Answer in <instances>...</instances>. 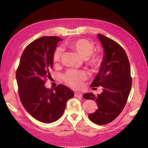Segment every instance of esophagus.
<instances>
[{
    "mask_svg": "<svg viewBox=\"0 0 148 148\" xmlns=\"http://www.w3.org/2000/svg\"><path fill=\"white\" fill-rule=\"evenodd\" d=\"M74 96L76 97H82V95L81 92H75L74 93Z\"/></svg>",
    "mask_w": 148,
    "mask_h": 148,
    "instance_id": "1",
    "label": "esophagus"
}]
</instances>
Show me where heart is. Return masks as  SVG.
<instances>
[{
  "label": "heart",
  "mask_w": 148,
  "mask_h": 148,
  "mask_svg": "<svg viewBox=\"0 0 148 148\" xmlns=\"http://www.w3.org/2000/svg\"><path fill=\"white\" fill-rule=\"evenodd\" d=\"M66 46L77 53L82 58L86 60L87 64L94 69H98L101 66L103 58L100 54H92L95 46L91 42L85 38L76 39L66 43ZM62 56L61 47H57L53 52V61L55 63L59 62ZM64 81L70 86L78 88L82 86L84 80L87 78V73L84 71L69 70L63 75Z\"/></svg>",
  "instance_id": "1"
}]
</instances>
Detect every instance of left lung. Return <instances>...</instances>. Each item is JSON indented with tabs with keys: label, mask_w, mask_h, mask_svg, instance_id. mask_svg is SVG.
I'll list each match as a JSON object with an SVG mask.
<instances>
[{
	"label": "left lung",
	"mask_w": 148,
	"mask_h": 148,
	"mask_svg": "<svg viewBox=\"0 0 148 148\" xmlns=\"http://www.w3.org/2000/svg\"><path fill=\"white\" fill-rule=\"evenodd\" d=\"M104 50L103 61L99 71L90 87L101 86L102 92L97 95L86 92V99L93 100L98 108L89 114V119L97 125H105L113 121L121 113L126 104L131 91L132 79L128 57L125 50L116 42L97 34Z\"/></svg>",
	"instance_id": "obj_1"
}]
</instances>
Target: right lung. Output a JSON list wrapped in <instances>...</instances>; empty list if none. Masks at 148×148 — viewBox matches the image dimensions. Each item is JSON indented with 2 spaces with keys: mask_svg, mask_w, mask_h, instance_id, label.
I'll return each instance as SVG.
<instances>
[{
  "mask_svg": "<svg viewBox=\"0 0 148 148\" xmlns=\"http://www.w3.org/2000/svg\"><path fill=\"white\" fill-rule=\"evenodd\" d=\"M58 36H42L27 46L21 55L16 72L19 95L23 107L34 119L44 123L58 120L66 102L74 97L68 87L59 85L54 89L45 86V79L53 68V54Z\"/></svg>",
  "mask_w": 148,
  "mask_h": 148,
  "instance_id": "obj_1",
  "label": "right lung"
}]
</instances>
